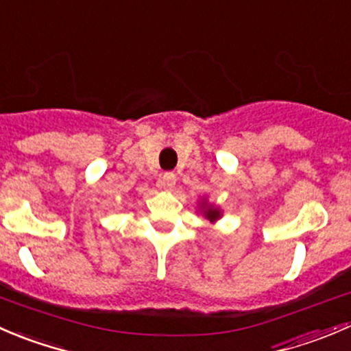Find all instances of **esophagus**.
I'll list each match as a JSON object with an SVG mask.
<instances>
[{
	"label": "esophagus",
	"instance_id": "1",
	"mask_svg": "<svg viewBox=\"0 0 351 351\" xmlns=\"http://www.w3.org/2000/svg\"><path fill=\"white\" fill-rule=\"evenodd\" d=\"M174 184H176V174H172V172H165V174L160 177V187H164V189H172Z\"/></svg>",
	"mask_w": 351,
	"mask_h": 351
}]
</instances>
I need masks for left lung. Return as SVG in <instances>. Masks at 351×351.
<instances>
[{
    "mask_svg": "<svg viewBox=\"0 0 351 351\" xmlns=\"http://www.w3.org/2000/svg\"><path fill=\"white\" fill-rule=\"evenodd\" d=\"M199 210H201V213H203V217L206 218V220H210V221H217L218 218L221 217L220 208H217V206H215V204H208L206 199H204L203 203H201Z\"/></svg>",
    "mask_w": 351,
    "mask_h": 351,
    "instance_id": "1",
    "label": "left lung"
}]
</instances>
